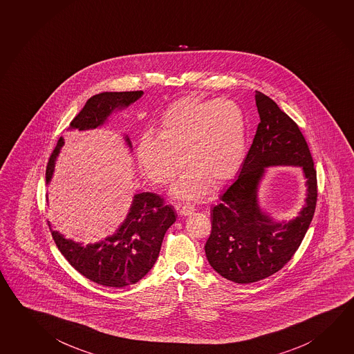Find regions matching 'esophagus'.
Wrapping results in <instances>:
<instances>
[{
	"mask_svg": "<svg viewBox=\"0 0 354 354\" xmlns=\"http://www.w3.org/2000/svg\"><path fill=\"white\" fill-rule=\"evenodd\" d=\"M196 211V208L193 205H189V203H186V205H183V206L180 207V213L182 216H191L192 213H194Z\"/></svg>",
	"mask_w": 354,
	"mask_h": 354,
	"instance_id": "34e87169",
	"label": "esophagus"
}]
</instances>
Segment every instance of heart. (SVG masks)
Masks as SVG:
<instances>
[{
	"mask_svg": "<svg viewBox=\"0 0 354 354\" xmlns=\"http://www.w3.org/2000/svg\"><path fill=\"white\" fill-rule=\"evenodd\" d=\"M245 113L234 101L183 97L163 112L156 138L145 136L140 141L137 161L158 185L174 180L185 162L189 168L171 193L198 200L211 185L223 186L237 174L245 161Z\"/></svg>",
	"mask_w": 354,
	"mask_h": 354,
	"instance_id": "b5f03b06",
	"label": "heart"
}]
</instances>
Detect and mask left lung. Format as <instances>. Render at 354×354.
<instances>
[{
  "instance_id": "8db88e82",
  "label": "left lung",
  "mask_w": 354,
  "mask_h": 354,
  "mask_svg": "<svg viewBox=\"0 0 354 354\" xmlns=\"http://www.w3.org/2000/svg\"><path fill=\"white\" fill-rule=\"evenodd\" d=\"M261 122L237 180L211 211L212 232L205 251L213 270L232 282L261 281L282 268L302 243L317 203V172L301 129L277 103L256 91ZM274 165L303 168L306 200L299 216L278 221L261 208L257 189Z\"/></svg>"
}]
</instances>
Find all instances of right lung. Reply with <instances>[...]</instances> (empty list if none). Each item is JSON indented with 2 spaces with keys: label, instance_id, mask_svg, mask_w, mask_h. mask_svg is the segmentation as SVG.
I'll use <instances>...</instances> for the list:
<instances>
[{
  "label": "right lung",
  "instance_id": "obj_1",
  "mask_svg": "<svg viewBox=\"0 0 354 354\" xmlns=\"http://www.w3.org/2000/svg\"><path fill=\"white\" fill-rule=\"evenodd\" d=\"M143 91L102 92L86 102L84 109L72 120L70 129L78 131L98 129L117 111L127 109L141 98ZM129 149L132 143L123 136ZM64 138L58 140L46 168V183L51 182L55 165ZM176 211L166 206L158 194L137 193L129 213L113 234L96 243L84 245L48 227L55 243L75 270L92 282L106 287L122 288L138 282L152 270L168 228L176 222Z\"/></svg>",
  "mask_w": 354,
  "mask_h": 354
}]
</instances>
